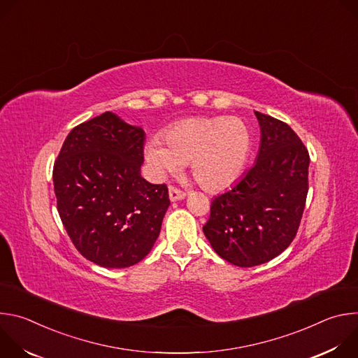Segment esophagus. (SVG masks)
<instances>
[{
    "label": "esophagus",
    "mask_w": 358,
    "mask_h": 358,
    "mask_svg": "<svg viewBox=\"0 0 358 358\" xmlns=\"http://www.w3.org/2000/svg\"><path fill=\"white\" fill-rule=\"evenodd\" d=\"M169 195H170V199H171V201H178V199L185 198V192L181 191L180 188L174 187V185H170V188H169Z\"/></svg>",
    "instance_id": "obj_1"
}]
</instances>
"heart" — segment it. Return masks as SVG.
<instances>
[{"mask_svg": "<svg viewBox=\"0 0 358 358\" xmlns=\"http://www.w3.org/2000/svg\"><path fill=\"white\" fill-rule=\"evenodd\" d=\"M145 155L159 177L189 164L194 180L207 191H221L241 176L252 147L249 127L238 117H195L171 126Z\"/></svg>", "mask_w": 358, "mask_h": 358, "instance_id": "heart-1", "label": "heart"}]
</instances>
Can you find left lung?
I'll list each match as a JSON object with an SVG mask.
<instances>
[{
    "instance_id": "obj_1",
    "label": "left lung",
    "mask_w": 358,
    "mask_h": 358,
    "mask_svg": "<svg viewBox=\"0 0 358 358\" xmlns=\"http://www.w3.org/2000/svg\"><path fill=\"white\" fill-rule=\"evenodd\" d=\"M261 124L257 163L211 202L202 227L227 262L250 268L282 253L294 239L309 191V151L282 120L255 112Z\"/></svg>"
}]
</instances>
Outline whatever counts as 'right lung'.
I'll return each instance as SVG.
<instances>
[{
	"label": "right lung",
	"instance_id": "right-lung-1",
	"mask_svg": "<svg viewBox=\"0 0 358 358\" xmlns=\"http://www.w3.org/2000/svg\"><path fill=\"white\" fill-rule=\"evenodd\" d=\"M145 133L106 112L73 127L54 164L61 221L82 257L129 268L145 258L170 206L166 184L140 174Z\"/></svg>",
	"mask_w": 358,
	"mask_h": 358
}]
</instances>
